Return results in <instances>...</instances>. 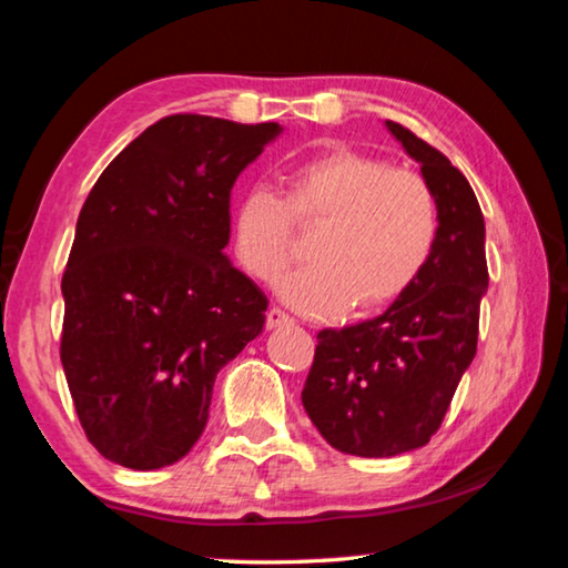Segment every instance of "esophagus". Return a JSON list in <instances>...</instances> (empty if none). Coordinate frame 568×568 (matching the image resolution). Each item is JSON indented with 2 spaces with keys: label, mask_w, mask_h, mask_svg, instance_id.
I'll list each match as a JSON object with an SVG mask.
<instances>
[{
  "label": "esophagus",
  "mask_w": 568,
  "mask_h": 568,
  "mask_svg": "<svg viewBox=\"0 0 568 568\" xmlns=\"http://www.w3.org/2000/svg\"><path fill=\"white\" fill-rule=\"evenodd\" d=\"M287 323H293V318L285 311H281V307L273 305L271 311H267V328H271V331L281 328V325H287Z\"/></svg>",
  "instance_id": "esophagus-1"
}]
</instances>
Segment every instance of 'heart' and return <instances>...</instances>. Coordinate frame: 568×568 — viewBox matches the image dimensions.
<instances>
[{"instance_id": "1", "label": "heart", "mask_w": 568, "mask_h": 568, "mask_svg": "<svg viewBox=\"0 0 568 568\" xmlns=\"http://www.w3.org/2000/svg\"><path fill=\"white\" fill-rule=\"evenodd\" d=\"M285 200L245 190L233 207V245L250 273L273 277L291 257L293 223H318L311 261L277 281L287 305L315 318L376 311L413 285L438 243V203L418 172L355 150H325L285 168Z\"/></svg>"}]
</instances>
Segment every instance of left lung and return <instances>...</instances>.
I'll return each mask as SVG.
<instances>
[{
  "instance_id": "obj_1",
  "label": "left lung",
  "mask_w": 568,
  "mask_h": 568,
  "mask_svg": "<svg viewBox=\"0 0 568 568\" xmlns=\"http://www.w3.org/2000/svg\"><path fill=\"white\" fill-rule=\"evenodd\" d=\"M434 190L440 227L428 265L378 318L325 328L303 388L313 426L333 448L388 458L426 446L476 355L488 291L486 225L450 160L386 120Z\"/></svg>"
}]
</instances>
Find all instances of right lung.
Listing matches in <instances>:
<instances>
[{"label": "right lung", "instance_id": "right-lung-1", "mask_svg": "<svg viewBox=\"0 0 568 568\" xmlns=\"http://www.w3.org/2000/svg\"><path fill=\"white\" fill-rule=\"evenodd\" d=\"M281 130L170 114L84 200L60 358L84 434L112 464L152 470L185 456L217 371L261 335L267 297L225 255L230 190Z\"/></svg>", "mask_w": 568, "mask_h": 568}]
</instances>
